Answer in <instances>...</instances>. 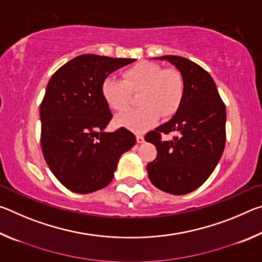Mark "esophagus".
I'll return each instance as SVG.
<instances>
[{"mask_svg": "<svg viewBox=\"0 0 262 262\" xmlns=\"http://www.w3.org/2000/svg\"><path fill=\"white\" fill-rule=\"evenodd\" d=\"M136 141H137V143H143L144 142L143 135H136Z\"/></svg>", "mask_w": 262, "mask_h": 262, "instance_id": "obj_1", "label": "esophagus"}]
</instances>
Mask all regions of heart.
<instances>
[{"label": "heart", "instance_id": "obj_1", "mask_svg": "<svg viewBox=\"0 0 262 262\" xmlns=\"http://www.w3.org/2000/svg\"><path fill=\"white\" fill-rule=\"evenodd\" d=\"M123 81L106 77L101 82L100 94L105 103L115 112L129 106L132 92H139L142 105L115 119L119 126L134 132H144L158 121L178 111L185 95L183 75L177 69L164 68L151 61H141L123 72Z\"/></svg>", "mask_w": 262, "mask_h": 262}]
</instances>
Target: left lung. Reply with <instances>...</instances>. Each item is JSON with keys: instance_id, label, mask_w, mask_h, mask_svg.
<instances>
[{"instance_id": "obj_1", "label": "left lung", "mask_w": 262, "mask_h": 262, "mask_svg": "<svg viewBox=\"0 0 262 262\" xmlns=\"http://www.w3.org/2000/svg\"><path fill=\"white\" fill-rule=\"evenodd\" d=\"M167 60L184 77L185 95L174 117L145 135L157 149V157L147 165L154 186L173 195L193 192L209 178L223 155L227 111L214 79L200 66L176 55ZM177 132L171 141L161 135Z\"/></svg>"}]
</instances>
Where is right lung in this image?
Instances as JSON below:
<instances>
[{
  "label": "right lung",
  "instance_id": "obj_1",
  "mask_svg": "<svg viewBox=\"0 0 262 262\" xmlns=\"http://www.w3.org/2000/svg\"><path fill=\"white\" fill-rule=\"evenodd\" d=\"M134 61L83 54L57 69L47 84L40 104L42 154L52 173L74 193L106 187L119 158L135 144L125 127L104 132L112 113L100 94L104 78Z\"/></svg>",
  "mask_w": 262,
  "mask_h": 262
}]
</instances>
